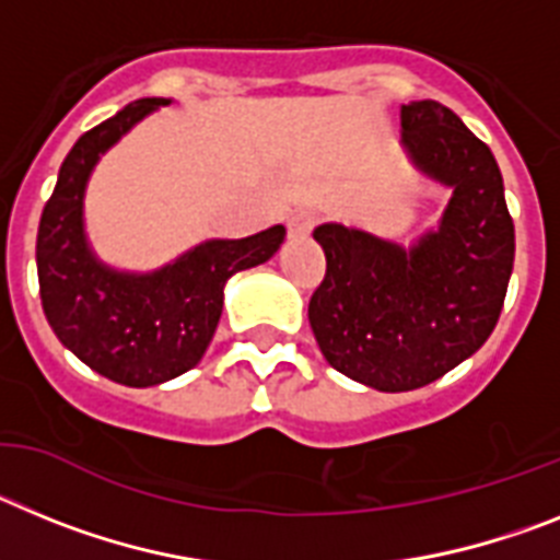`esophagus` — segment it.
Returning <instances> with one entry per match:
<instances>
[{
	"label": "esophagus",
	"mask_w": 560,
	"mask_h": 560,
	"mask_svg": "<svg viewBox=\"0 0 560 560\" xmlns=\"http://www.w3.org/2000/svg\"><path fill=\"white\" fill-rule=\"evenodd\" d=\"M315 228V217L307 211H299L290 217V222H287V233H290V240H304V236H310V231Z\"/></svg>",
	"instance_id": "34e87169"
}]
</instances>
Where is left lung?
Masks as SVG:
<instances>
[{"label":"left lung","instance_id":"obj_1","mask_svg":"<svg viewBox=\"0 0 560 560\" xmlns=\"http://www.w3.org/2000/svg\"><path fill=\"white\" fill-rule=\"evenodd\" d=\"M402 149L451 188L408 247L338 222L315 228L327 276L310 327L332 369L377 392H411L468 361L493 332L513 273L515 231L493 152L436 101L400 106Z\"/></svg>","mask_w":560,"mask_h":560}]
</instances>
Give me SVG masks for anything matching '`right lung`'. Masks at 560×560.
Segmentation results:
<instances>
[{"label":"right lung","mask_w":560,"mask_h":560,"mask_svg":"<svg viewBox=\"0 0 560 560\" xmlns=\"http://www.w3.org/2000/svg\"><path fill=\"white\" fill-rule=\"evenodd\" d=\"M168 98L124 106L78 138L61 163L36 240L42 307L56 338L78 361L120 386L145 388L197 366L211 343L233 273L265 265L284 225L245 240H206L149 273L104 265L84 231V194L101 154Z\"/></svg>","instance_id":"add662e5"}]
</instances>
